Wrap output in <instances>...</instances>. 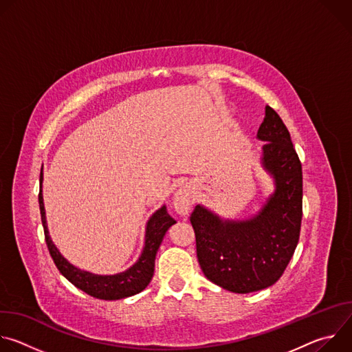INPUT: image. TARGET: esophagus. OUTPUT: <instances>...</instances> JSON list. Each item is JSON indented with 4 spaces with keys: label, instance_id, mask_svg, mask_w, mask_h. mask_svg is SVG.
<instances>
[{
    "label": "esophagus",
    "instance_id": "esophagus-1",
    "mask_svg": "<svg viewBox=\"0 0 352 352\" xmlns=\"http://www.w3.org/2000/svg\"><path fill=\"white\" fill-rule=\"evenodd\" d=\"M193 202H195V190L189 184H185L175 190L173 204L178 214H182V216L188 214L192 210Z\"/></svg>",
    "mask_w": 352,
    "mask_h": 352
}]
</instances>
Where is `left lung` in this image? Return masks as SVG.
<instances>
[{"instance_id": "left-lung-1", "label": "left lung", "mask_w": 352, "mask_h": 352, "mask_svg": "<svg viewBox=\"0 0 352 352\" xmlns=\"http://www.w3.org/2000/svg\"><path fill=\"white\" fill-rule=\"evenodd\" d=\"M256 139L266 142L261 164L273 179L261 208L243 219H226L199 204L190 214L200 269L212 283L236 294L265 289L281 277L302 219V166L287 126L269 106Z\"/></svg>"}]
</instances>
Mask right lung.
<instances>
[{"instance_id":"1","label":"right lung","mask_w":352,"mask_h":352,"mask_svg":"<svg viewBox=\"0 0 352 352\" xmlns=\"http://www.w3.org/2000/svg\"><path fill=\"white\" fill-rule=\"evenodd\" d=\"M43 168L40 173V193H38V205L41 223L44 228L47 248L50 250L57 269L60 273L71 281L76 288L89 294L90 296L104 299V300H117L122 298L132 296L143 291L155 273V261L157 250L163 242V238L168 228L177 221L167 213L166 205L159 208L152 216L148 217L144 227V243L138 261L125 269L124 272L116 274H96L72 265L68 259L63 256L60 249L53 242L48 232L45 209L43 200Z\"/></svg>"}]
</instances>
